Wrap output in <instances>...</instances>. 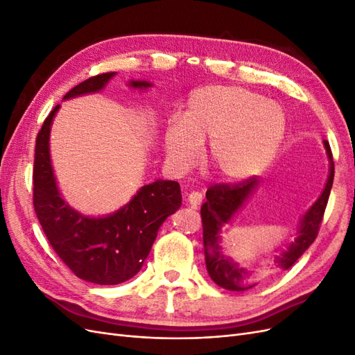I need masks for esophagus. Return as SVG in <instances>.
<instances>
[{"mask_svg":"<svg viewBox=\"0 0 355 355\" xmlns=\"http://www.w3.org/2000/svg\"><path fill=\"white\" fill-rule=\"evenodd\" d=\"M188 202L191 204L192 207H198L200 204L202 202V194L201 192H197V191H192L191 194L188 196Z\"/></svg>","mask_w":355,"mask_h":355,"instance_id":"34e87169","label":"esophagus"}]
</instances>
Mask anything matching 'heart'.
I'll list each match as a JSON object with an SVG mask.
<instances>
[{
  "label": "heart",
  "mask_w": 355,
  "mask_h": 355,
  "mask_svg": "<svg viewBox=\"0 0 355 355\" xmlns=\"http://www.w3.org/2000/svg\"><path fill=\"white\" fill-rule=\"evenodd\" d=\"M286 133V114L262 94L234 85H206L192 92L182 121L168 123L164 146L170 164L188 170L206 149L209 167L223 180H244L270 163Z\"/></svg>",
  "instance_id": "b5f03b06"
}]
</instances>
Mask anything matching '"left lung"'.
Instances as JSON below:
<instances>
[{
  "label": "left lung",
  "mask_w": 355,
  "mask_h": 355,
  "mask_svg": "<svg viewBox=\"0 0 355 355\" xmlns=\"http://www.w3.org/2000/svg\"><path fill=\"white\" fill-rule=\"evenodd\" d=\"M327 155L330 159V175L324 191L321 192L320 198L314 202L305 216L300 220V230L295 243L287 247V250L277 257V266L288 270L308 247L317 239L321 220L324 216V210L329 201L330 189L333 185V176H335V164L330 146L324 142ZM257 180L254 176L244 179L235 184H216L211 185L207 192V201L201 206V222H202V245H204V261H206L207 272L211 280L219 287L231 290V292H244L259 284V277L254 275L253 271L234 263L227 254H223L219 245V232L222 225L228 223L244 201L249 198L253 189L257 187Z\"/></svg>",
  "instance_id": "left-lung-1"
}]
</instances>
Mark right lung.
<instances>
[{
	"mask_svg": "<svg viewBox=\"0 0 355 355\" xmlns=\"http://www.w3.org/2000/svg\"><path fill=\"white\" fill-rule=\"evenodd\" d=\"M115 72H105L80 83L63 99L105 87ZM135 89L149 87L146 81H130ZM59 105L44 120L35 141L34 209L53 250L81 280L114 286L136 275L148 257L158 228L182 204L175 180H155L137 191L124 207L106 218H87L62 200L53 175L49 136Z\"/></svg>",
	"mask_w": 355,
	"mask_h": 355,
	"instance_id": "1",
	"label": "right lung"
}]
</instances>
